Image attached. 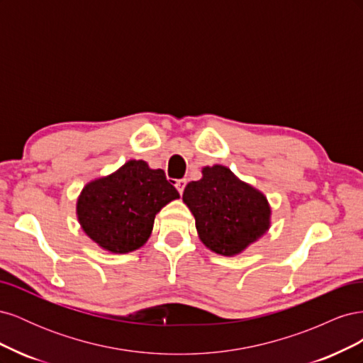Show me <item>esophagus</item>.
Masks as SVG:
<instances>
[{"instance_id": "obj_1", "label": "esophagus", "mask_w": 363, "mask_h": 363, "mask_svg": "<svg viewBox=\"0 0 363 363\" xmlns=\"http://www.w3.org/2000/svg\"><path fill=\"white\" fill-rule=\"evenodd\" d=\"M186 183H188V180H186V179H180V180H177V182H175V188H177V191H179L180 194H183V191H184V186H186Z\"/></svg>"}]
</instances>
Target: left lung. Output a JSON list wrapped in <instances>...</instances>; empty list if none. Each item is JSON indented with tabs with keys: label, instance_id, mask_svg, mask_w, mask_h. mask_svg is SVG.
Masks as SVG:
<instances>
[{
	"label": "left lung",
	"instance_id": "left-lung-1",
	"mask_svg": "<svg viewBox=\"0 0 363 363\" xmlns=\"http://www.w3.org/2000/svg\"><path fill=\"white\" fill-rule=\"evenodd\" d=\"M183 201L195 216L201 242L221 256H235L269 228L265 195L223 164L203 168V179L186 184Z\"/></svg>",
	"mask_w": 363,
	"mask_h": 363
}]
</instances>
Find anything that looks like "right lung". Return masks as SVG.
Here are the masks:
<instances>
[{"label":"right lung","instance_id":"add662e5","mask_svg":"<svg viewBox=\"0 0 363 363\" xmlns=\"http://www.w3.org/2000/svg\"><path fill=\"white\" fill-rule=\"evenodd\" d=\"M175 199L180 195L162 169L128 160L116 172L84 186L77 215L84 233L101 248L128 252L147 242L156 213Z\"/></svg>","mask_w":363,"mask_h":363}]
</instances>
